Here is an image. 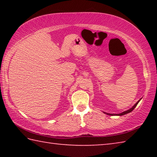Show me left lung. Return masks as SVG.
<instances>
[{
    "instance_id": "8db88e82",
    "label": "left lung",
    "mask_w": 157,
    "mask_h": 157,
    "mask_svg": "<svg viewBox=\"0 0 157 157\" xmlns=\"http://www.w3.org/2000/svg\"><path fill=\"white\" fill-rule=\"evenodd\" d=\"M140 100H139V101H138V102L136 103V104H135L134 106H133V107H132L131 109H130L127 110V111H124V112H123V113H119V114H112V113H107V115H109V116H115V115H116V116H123V115H124V114H127V113H130V112H131V111H132L134 109V108L136 107L137 105H138V103L139 102Z\"/></svg>"
}]
</instances>
